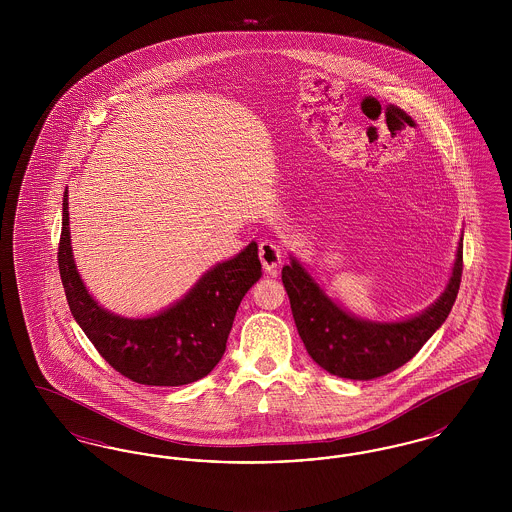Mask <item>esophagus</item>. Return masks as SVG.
<instances>
[{
	"mask_svg": "<svg viewBox=\"0 0 512 512\" xmlns=\"http://www.w3.org/2000/svg\"><path fill=\"white\" fill-rule=\"evenodd\" d=\"M259 259L267 272H274V268L278 267L282 261V251L274 242L265 240L259 244Z\"/></svg>",
	"mask_w": 512,
	"mask_h": 512,
	"instance_id": "34e87169",
	"label": "esophagus"
}]
</instances>
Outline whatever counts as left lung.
Instances as JSON below:
<instances>
[{"label": "left lung", "mask_w": 512, "mask_h": 512, "mask_svg": "<svg viewBox=\"0 0 512 512\" xmlns=\"http://www.w3.org/2000/svg\"><path fill=\"white\" fill-rule=\"evenodd\" d=\"M461 276L463 244L447 290L430 309L409 320L378 324L347 315L295 259L282 268L293 320L307 353L330 374L349 380H374L409 363L451 313Z\"/></svg>", "instance_id": "1"}]
</instances>
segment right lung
<instances>
[{
	"instance_id": "1",
	"label": "right lung",
	"mask_w": 512,
	"mask_h": 512,
	"mask_svg": "<svg viewBox=\"0 0 512 512\" xmlns=\"http://www.w3.org/2000/svg\"><path fill=\"white\" fill-rule=\"evenodd\" d=\"M59 274L69 309L99 355L124 378L144 386H184L219 365L236 311L261 278L257 244L209 270L182 301L151 318L103 311L86 292L71 253L69 203L63 195Z\"/></svg>"
}]
</instances>
